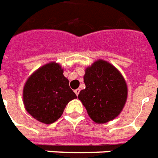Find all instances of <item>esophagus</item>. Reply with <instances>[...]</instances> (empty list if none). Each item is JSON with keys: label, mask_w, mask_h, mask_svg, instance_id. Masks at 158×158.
<instances>
[{"label": "esophagus", "mask_w": 158, "mask_h": 158, "mask_svg": "<svg viewBox=\"0 0 158 158\" xmlns=\"http://www.w3.org/2000/svg\"><path fill=\"white\" fill-rule=\"evenodd\" d=\"M74 92H75V93L77 94V96H78V94H79V93H80V89H76Z\"/></svg>", "instance_id": "34e87169"}]
</instances>
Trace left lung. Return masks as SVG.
<instances>
[{
	"instance_id": "8db88e82",
	"label": "left lung",
	"mask_w": 158,
	"mask_h": 158,
	"mask_svg": "<svg viewBox=\"0 0 158 158\" xmlns=\"http://www.w3.org/2000/svg\"><path fill=\"white\" fill-rule=\"evenodd\" d=\"M84 83L86 88L78 98L93 121L107 123L120 114L127 98V86L114 66L102 60L94 62L86 70Z\"/></svg>"
}]
</instances>
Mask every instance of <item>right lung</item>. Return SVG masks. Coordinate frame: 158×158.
<instances>
[{"instance_id":"1","label":"right lung","mask_w":158,"mask_h":158,"mask_svg":"<svg viewBox=\"0 0 158 158\" xmlns=\"http://www.w3.org/2000/svg\"><path fill=\"white\" fill-rule=\"evenodd\" d=\"M23 97L26 110L44 124L56 121L67 103L77 98L63 75V69L55 62L44 65L31 75L24 86Z\"/></svg>"}]
</instances>
